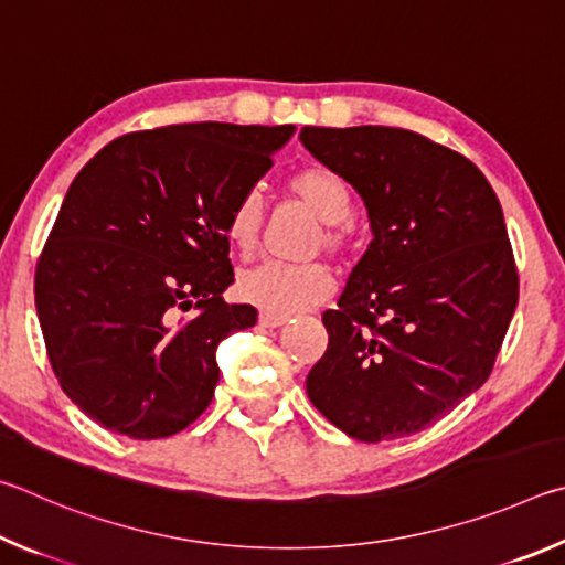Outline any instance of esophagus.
I'll return each instance as SVG.
<instances>
[{"mask_svg": "<svg viewBox=\"0 0 565 565\" xmlns=\"http://www.w3.org/2000/svg\"><path fill=\"white\" fill-rule=\"evenodd\" d=\"M257 322H260L263 328H280V324L288 322V318H285V315H270V312H260V318H257Z\"/></svg>", "mask_w": 565, "mask_h": 565, "instance_id": "1", "label": "esophagus"}]
</instances>
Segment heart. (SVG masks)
Masks as SVG:
<instances>
[{
	"mask_svg": "<svg viewBox=\"0 0 565 565\" xmlns=\"http://www.w3.org/2000/svg\"><path fill=\"white\" fill-rule=\"evenodd\" d=\"M288 191L322 221L320 243L330 253H342L344 233L340 223L352 211L350 183L330 166L310 163L295 171L288 181ZM263 203L255 191H247L237 198L225 221V237L237 253L250 255L260 237ZM334 290V277L328 265L322 263H263L247 270L237 292L245 302L255 305L270 315H292L310 310L324 302Z\"/></svg>",
	"mask_w": 565,
	"mask_h": 565,
	"instance_id": "obj_1",
	"label": "heart"
}]
</instances>
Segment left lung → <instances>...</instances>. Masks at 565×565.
<instances>
[{"label":"left lung","instance_id":"left-lung-1","mask_svg":"<svg viewBox=\"0 0 565 565\" xmlns=\"http://www.w3.org/2000/svg\"><path fill=\"white\" fill-rule=\"evenodd\" d=\"M300 141L367 205L372 243L308 374L322 417L358 441L431 427L489 380L519 302L507 223L467 156L392 126H305Z\"/></svg>","mask_w":565,"mask_h":565}]
</instances>
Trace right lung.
I'll return each instance as SVG.
<instances>
[{"label": "right lung", "mask_w": 565, "mask_h": 565, "mask_svg": "<svg viewBox=\"0 0 565 565\" xmlns=\"http://www.w3.org/2000/svg\"><path fill=\"white\" fill-rule=\"evenodd\" d=\"M292 131L217 121L134 131L78 171L39 255L34 298L52 370L86 417L163 439L205 412L217 342L257 320L253 305L223 300L227 213Z\"/></svg>", "instance_id": "right-lung-1"}]
</instances>
